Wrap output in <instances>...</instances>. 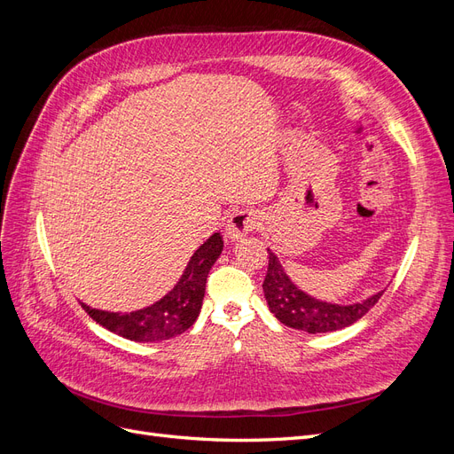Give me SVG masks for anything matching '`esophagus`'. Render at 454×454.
I'll return each mask as SVG.
<instances>
[{
  "label": "esophagus",
  "mask_w": 454,
  "mask_h": 454,
  "mask_svg": "<svg viewBox=\"0 0 454 454\" xmlns=\"http://www.w3.org/2000/svg\"><path fill=\"white\" fill-rule=\"evenodd\" d=\"M259 225V215L254 210H237L229 217L225 235L229 240H239L244 235H248Z\"/></svg>",
  "instance_id": "1"
}]
</instances>
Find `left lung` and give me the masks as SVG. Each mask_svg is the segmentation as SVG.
<instances>
[{"label": "left lung", "mask_w": 454, "mask_h": 454, "mask_svg": "<svg viewBox=\"0 0 454 454\" xmlns=\"http://www.w3.org/2000/svg\"><path fill=\"white\" fill-rule=\"evenodd\" d=\"M269 252V267L263 280V292L270 312L277 318L294 329H301L307 333H329L337 329L348 327L358 322L371 309L377 305V301L384 292L369 297L362 303L354 305H332L324 301L314 299L301 292L299 287L287 278L278 257Z\"/></svg>", "instance_id": "1"}]
</instances>
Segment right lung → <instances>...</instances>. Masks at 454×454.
I'll return each instance as SVG.
<instances>
[{"mask_svg": "<svg viewBox=\"0 0 454 454\" xmlns=\"http://www.w3.org/2000/svg\"><path fill=\"white\" fill-rule=\"evenodd\" d=\"M222 250L223 239L219 232H214L191 257L174 290L147 309L119 314L90 309L85 303H81V307L96 324L136 342H155L180 335L197 320L202 307L206 278Z\"/></svg>", "mask_w": 454, "mask_h": 454, "instance_id": "obj_1", "label": "right lung"}]
</instances>
